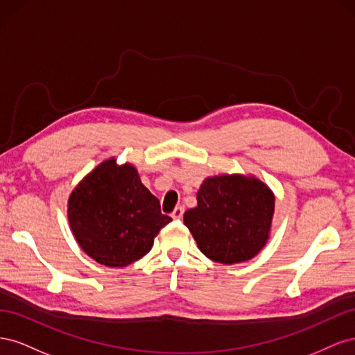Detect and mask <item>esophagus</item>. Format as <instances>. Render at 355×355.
Returning <instances> with one entry per match:
<instances>
[{
	"mask_svg": "<svg viewBox=\"0 0 355 355\" xmlns=\"http://www.w3.org/2000/svg\"><path fill=\"white\" fill-rule=\"evenodd\" d=\"M184 207H182V206H178L175 210H173V213H171V218H173V219H182V216H184Z\"/></svg>",
	"mask_w": 355,
	"mask_h": 355,
	"instance_id": "obj_1",
	"label": "esophagus"
}]
</instances>
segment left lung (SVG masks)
Here are the masks:
<instances>
[{
    "instance_id": "8db88e82",
    "label": "left lung",
    "mask_w": 355,
    "mask_h": 355,
    "mask_svg": "<svg viewBox=\"0 0 355 355\" xmlns=\"http://www.w3.org/2000/svg\"><path fill=\"white\" fill-rule=\"evenodd\" d=\"M275 196L253 175L206 178L197 192V207L184 222L209 259L232 265L250 261L270 239Z\"/></svg>"
}]
</instances>
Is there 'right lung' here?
Returning a JSON list of instances; mask_svg holds the SVG:
<instances>
[{
    "instance_id": "obj_1",
    "label": "right lung",
    "mask_w": 355,
    "mask_h": 355,
    "mask_svg": "<svg viewBox=\"0 0 355 355\" xmlns=\"http://www.w3.org/2000/svg\"><path fill=\"white\" fill-rule=\"evenodd\" d=\"M68 220L85 254L101 265L124 268L144 257L159 230L171 220L142 184L133 164L112 157L96 166L73 188Z\"/></svg>"
}]
</instances>
